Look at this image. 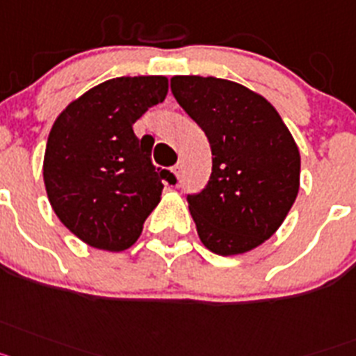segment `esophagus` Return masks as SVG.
Returning <instances> with one entry per match:
<instances>
[{"mask_svg":"<svg viewBox=\"0 0 356 356\" xmlns=\"http://www.w3.org/2000/svg\"><path fill=\"white\" fill-rule=\"evenodd\" d=\"M182 161H177V165L174 166V168H172V172H174L175 174V177H181V174H182Z\"/></svg>","mask_w":356,"mask_h":356,"instance_id":"obj_1","label":"esophagus"}]
</instances>
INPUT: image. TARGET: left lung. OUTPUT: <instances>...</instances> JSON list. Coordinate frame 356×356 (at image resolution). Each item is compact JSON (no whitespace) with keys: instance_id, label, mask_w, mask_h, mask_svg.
Returning a JSON list of instances; mask_svg holds the SVG:
<instances>
[{"instance_id":"8db88e82","label":"left lung","mask_w":356,"mask_h":356,"mask_svg":"<svg viewBox=\"0 0 356 356\" xmlns=\"http://www.w3.org/2000/svg\"><path fill=\"white\" fill-rule=\"evenodd\" d=\"M170 88L211 147V177L188 195L200 242L220 256L252 251L276 233L298 197V145L270 102L245 86L177 75Z\"/></svg>"}]
</instances>
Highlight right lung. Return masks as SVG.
Here are the masks:
<instances>
[{
  "instance_id": "obj_1",
  "label": "right lung",
  "mask_w": 356,
  "mask_h": 356,
  "mask_svg": "<svg viewBox=\"0 0 356 356\" xmlns=\"http://www.w3.org/2000/svg\"><path fill=\"white\" fill-rule=\"evenodd\" d=\"M168 92L159 75L105 80L71 102L46 143L42 177L58 220L95 249L120 252L136 243L161 200L168 170L150 161L152 138L132 131Z\"/></svg>"
}]
</instances>
